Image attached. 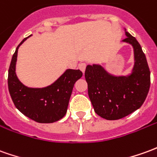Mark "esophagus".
Segmentation results:
<instances>
[{"label": "esophagus", "instance_id": "esophagus-1", "mask_svg": "<svg viewBox=\"0 0 157 157\" xmlns=\"http://www.w3.org/2000/svg\"><path fill=\"white\" fill-rule=\"evenodd\" d=\"M86 63H81L80 64H79V69H80V70L84 73V72H85V70H86Z\"/></svg>", "mask_w": 157, "mask_h": 157}]
</instances>
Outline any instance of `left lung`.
I'll return each instance as SVG.
<instances>
[{"mask_svg":"<svg viewBox=\"0 0 157 157\" xmlns=\"http://www.w3.org/2000/svg\"><path fill=\"white\" fill-rule=\"evenodd\" d=\"M123 42L132 45L134 65L131 74L114 75L99 64L87 65L85 78L94 111L106 120H118L140 109L147 97L151 72L142 48L125 29Z\"/></svg>","mask_w":157,"mask_h":157,"instance_id":"obj_1","label":"left lung"}]
</instances>
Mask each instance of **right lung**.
I'll list each match as a JSON object with an SVG mask.
<instances>
[{"mask_svg": "<svg viewBox=\"0 0 157 157\" xmlns=\"http://www.w3.org/2000/svg\"><path fill=\"white\" fill-rule=\"evenodd\" d=\"M27 38L17 46L10 63L7 79L10 95L16 108L27 117L39 123L55 122L66 114L74 84L82 77V72L68 69L48 86L35 88L25 86L16 75V62L18 48Z\"/></svg>", "mask_w": 157, "mask_h": 157, "instance_id": "add662e5", "label": "right lung"}]
</instances>
